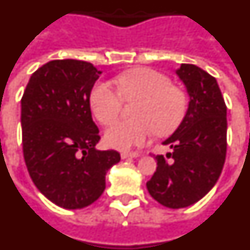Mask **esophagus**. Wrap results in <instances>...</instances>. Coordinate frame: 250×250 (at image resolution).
Wrapping results in <instances>:
<instances>
[{"label": "esophagus", "instance_id": "34e87169", "mask_svg": "<svg viewBox=\"0 0 250 250\" xmlns=\"http://www.w3.org/2000/svg\"><path fill=\"white\" fill-rule=\"evenodd\" d=\"M140 155L137 154V152H122L121 154V157L125 160V159H129V157H138Z\"/></svg>", "mask_w": 250, "mask_h": 250}]
</instances>
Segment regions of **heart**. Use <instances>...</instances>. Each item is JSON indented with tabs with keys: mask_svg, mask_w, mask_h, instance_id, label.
Listing matches in <instances>:
<instances>
[{
	"mask_svg": "<svg viewBox=\"0 0 250 250\" xmlns=\"http://www.w3.org/2000/svg\"><path fill=\"white\" fill-rule=\"evenodd\" d=\"M119 94L108 83H98L90 93V106L96 119L108 125L117 119L123 100L138 99L133 119L117 122L105 132L109 146L128 150L140 146L152 133L169 135L182 123L188 108L183 90L165 75L146 67L122 73L115 80Z\"/></svg>",
	"mask_w": 250,
	"mask_h": 250,
	"instance_id": "obj_1",
	"label": "heart"
}]
</instances>
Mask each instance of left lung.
<instances>
[{
    "label": "left lung",
    "instance_id": "left-lung-1",
    "mask_svg": "<svg viewBox=\"0 0 250 250\" xmlns=\"http://www.w3.org/2000/svg\"><path fill=\"white\" fill-rule=\"evenodd\" d=\"M189 102L183 121L163 141L171 152L157 155L156 171L146 183L155 201L183 208L212 189L225 163L226 105L215 77L194 64L175 70Z\"/></svg>",
    "mask_w": 250,
    "mask_h": 250
}]
</instances>
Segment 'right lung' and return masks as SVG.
Instances as JSON below:
<instances>
[{"mask_svg":"<svg viewBox=\"0 0 250 250\" xmlns=\"http://www.w3.org/2000/svg\"><path fill=\"white\" fill-rule=\"evenodd\" d=\"M102 71L85 61L54 60L38 68L21 99L22 150L35 187L50 202L79 209L105 189L106 171L119 163L99 151L90 93Z\"/></svg>","mask_w":250,"mask_h":250,"instance_id":"1","label":"right lung"}]
</instances>
